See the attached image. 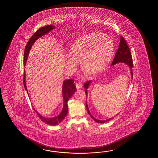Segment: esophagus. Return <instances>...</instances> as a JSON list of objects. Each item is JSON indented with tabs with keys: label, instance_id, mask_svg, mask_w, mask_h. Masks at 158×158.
<instances>
[{
	"label": "esophagus",
	"instance_id": "esophagus-1",
	"mask_svg": "<svg viewBox=\"0 0 158 158\" xmlns=\"http://www.w3.org/2000/svg\"><path fill=\"white\" fill-rule=\"evenodd\" d=\"M82 87V85L81 84H80V83H77V84H76V87H77V89H81Z\"/></svg>",
	"mask_w": 158,
	"mask_h": 158
}]
</instances>
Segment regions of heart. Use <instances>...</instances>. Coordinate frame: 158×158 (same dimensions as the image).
<instances>
[{
	"mask_svg": "<svg viewBox=\"0 0 158 158\" xmlns=\"http://www.w3.org/2000/svg\"><path fill=\"white\" fill-rule=\"evenodd\" d=\"M114 44L110 37L99 33L90 32L74 40L69 48L66 61L69 67L73 60L81 61L84 71L89 75L99 73L106 69L112 58Z\"/></svg>",
	"mask_w": 158,
	"mask_h": 158,
	"instance_id": "b5f03b06",
	"label": "heart"
}]
</instances>
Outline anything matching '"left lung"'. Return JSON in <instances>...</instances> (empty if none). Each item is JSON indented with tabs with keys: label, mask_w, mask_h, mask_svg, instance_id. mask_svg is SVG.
I'll list each match as a JSON object with an SVG mask.
<instances>
[{
	"label": "left lung",
	"mask_w": 158,
	"mask_h": 158,
	"mask_svg": "<svg viewBox=\"0 0 158 158\" xmlns=\"http://www.w3.org/2000/svg\"><path fill=\"white\" fill-rule=\"evenodd\" d=\"M119 63H125L128 66V67L131 70V74L132 78H133V72H132V67H133V60H132V56H131V53L130 52V48H128V46L125 40L124 39L123 37L120 36V44H119V48L117 50V52L115 55L114 59L113 61L112 64L111 66L115 65L116 64ZM92 81L89 80L88 81L85 83L84 85L85 89H86L85 90V93L86 94V96L87 95V89H89V86H90ZM86 108L87 112L89 113V115L91 116V118L98 123H105L107 121H110V120L113 118L114 117L109 118L108 119H106L105 120H99L98 119H95V118L91 115V113L89 110V107L87 105V103L86 102Z\"/></svg>",
	"instance_id": "obj_1"
}]
</instances>
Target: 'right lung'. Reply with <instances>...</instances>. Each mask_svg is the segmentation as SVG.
Returning <instances> with one entry per match:
<instances>
[{
  "label": "right lung",
  "mask_w": 158,
  "mask_h": 158,
  "mask_svg": "<svg viewBox=\"0 0 158 158\" xmlns=\"http://www.w3.org/2000/svg\"><path fill=\"white\" fill-rule=\"evenodd\" d=\"M54 28H55L54 26L52 25L44 26V27L39 28V30H37V32L35 33V34L33 35L30 39L28 40V43L27 44L25 48L24 59V66L26 64V61L28 58V54H29V52H30L31 48H32L33 44L35 43V41H36L37 39H39V38H40L42 36L48 33ZM25 78H26V75H25V72L24 71V87L25 88L27 93L28 94V91H27L26 85V79ZM76 90H77V89L75 86V85L74 84L73 80L67 79V80H64L63 81L62 94H63V99H64L63 100H64V105H63L62 111L58 115H57L56 117H53V118H46V117H43L39 113L37 112V110H35V108H33V110H35V112L37 113V114L39 116V118L41 119V121H43L45 123L48 125H58L59 123H60L64 119L65 117L67 115V112H68L67 102L69 98L73 95L74 93H75Z\"/></svg>",
  "instance_id": "obj_1"
}]
</instances>
